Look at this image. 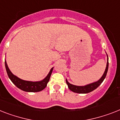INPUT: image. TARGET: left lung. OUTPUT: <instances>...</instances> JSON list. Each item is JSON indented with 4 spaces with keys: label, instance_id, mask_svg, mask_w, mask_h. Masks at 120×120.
<instances>
[{
    "label": "left lung",
    "instance_id": "obj_1",
    "mask_svg": "<svg viewBox=\"0 0 120 120\" xmlns=\"http://www.w3.org/2000/svg\"><path fill=\"white\" fill-rule=\"evenodd\" d=\"M107 62L106 68H105L104 73V74H103L102 76L99 80H98L97 82H93V83L85 85V86H76V85H74L69 83L67 79H66V83L67 84V86H68V88H69V90H71L72 91L74 92V93L80 94L88 93H90V92L93 91L94 90H96L102 83V82L105 79V77H106L107 73L108 71V68H109V58H108L107 54Z\"/></svg>",
    "mask_w": 120,
    "mask_h": 120
}]
</instances>
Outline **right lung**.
Here are the masks:
<instances>
[{
  "label": "right lung",
  "mask_w": 120,
  "mask_h": 120,
  "mask_svg": "<svg viewBox=\"0 0 120 120\" xmlns=\"http://www.w3.org/2000/svg\"><path fill=\"white\" fill-rule=\"evenodd\" d=\"M5 69L8 76L9 79L11 80V81L13 82V83L16 86L18 87L19 89L22 90L24 91L32 92V93L39 92L46 88L53 70V67H52L50 69L47 76L41 81L31 82V81H26V80H22L13 75L12 72L9 69L6 60H5Z\"/></svg>",
  "instance_id": "obj_1"
}]
</instances>
